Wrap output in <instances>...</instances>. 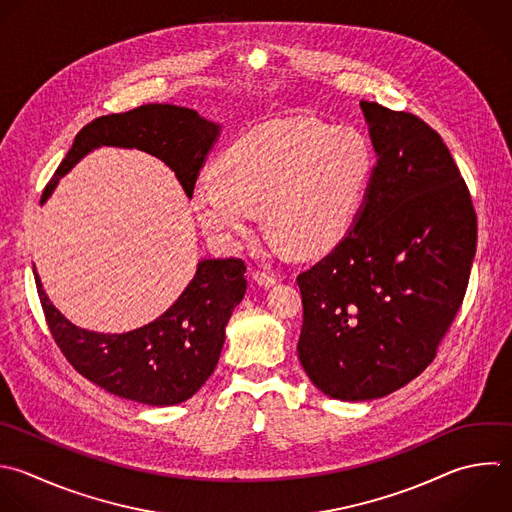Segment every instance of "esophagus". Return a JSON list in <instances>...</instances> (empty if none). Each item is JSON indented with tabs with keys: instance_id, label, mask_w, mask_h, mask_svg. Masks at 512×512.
Masks as SVG:
<instances>
[{
	"instance_id": "esophagus-1",
	"label": "esophagus",
	"mask_w": 512,
	"mask_h": 512,
	"mask_svg": "<svg viewBox=\"0 0 512 512\" xmlns=\"http://www.w3.org/2000/svg\"><path fill=\"white\" fill-rule=\"evenodd\" d=\"M252 280H254L258 286H262V288H270V286L276 284V276L270 274V272H264V270H254V272H252Z\"/></svg>"
}]
</instances>
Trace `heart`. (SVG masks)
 Listing matches in <instances>:
<instances>
[{"label":"heart","mask_w":512,"mask_h":512,"mask_svg":"<svg viewBox=\"0 0 512 512\" xmlns=\"http://www.w3.org/2000/svg\"><path fill=\"white\" fill-rule=\"evenodd\" d=\"M374 174V152L354 128L294 116L238 138L220 166H206L192 208L224 246L246 236L262 208L266 230L298 252L338 242L354 222Z\"/></svg>","instance_id":"obj_1"}]
</instances>
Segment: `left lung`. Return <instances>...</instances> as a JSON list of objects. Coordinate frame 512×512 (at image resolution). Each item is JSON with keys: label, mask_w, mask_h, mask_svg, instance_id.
I'll list each match as a JSON object with an SVG mask.
<instances>
[{"label": "left lung", "mask_w": 512, "mask_h": 512, "mask_svg": "<svg viewBox=\"0 0 512 512\" xmlns=\"http://www.w3.org/2000/svg\"><path fill=\"white\" fill-rule=\"evenodd\" d=\"M376 154L346 236L298 276V358L330 398H382L416 378L458 312L476 214L442 138L420 118L360 102Z\"/></svg>", "instance_id": "1"}]
</instances>
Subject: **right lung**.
<instances>
[{
	"instance_id": "1",
	"label": "right lung",
	"mask_w": 512,
	"mask_h": 512,
	"mask_svg": "<svg viewBox=\"0 0 512 512\" xmlns=\"http://www.w3.org/2000/svg\"><path fill=\"white\" fill-rule=\"evenodd\" d=\"M222 126L196 110L146 104L126 114L88 124L56 170L42 204L58 182L102 146L136 148L162 160L188 198L218 142ZM48 326L68 362L110 394L148 406H172L194 396L214 372L226 340V324L246 292L240 258H204L178 300L156 320L122 334H104L72 324L48 298L36 272Z\"/></svg>"
}]
</instances>
